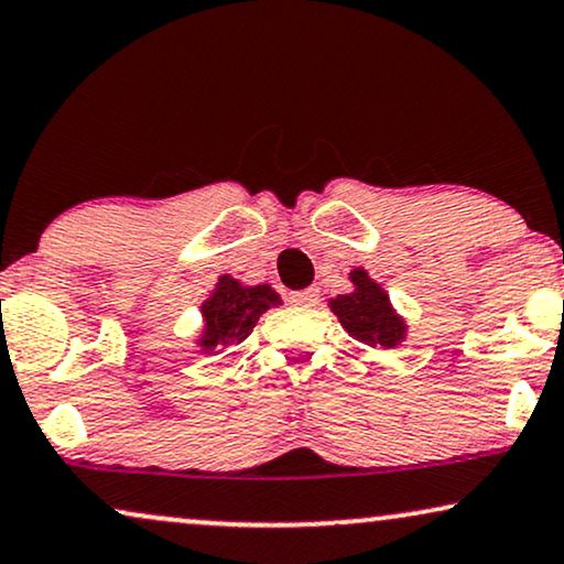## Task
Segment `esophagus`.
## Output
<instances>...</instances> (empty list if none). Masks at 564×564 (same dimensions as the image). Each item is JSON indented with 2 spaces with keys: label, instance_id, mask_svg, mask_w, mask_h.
Listing matches in <instances>:
<instances>
[{
  "label": "esophagus",
  "instance_id": "1",
  "mask_svg": "<svg viewBox=\"0 0 564 564\" xmlns=\"http://www.w3.org/2000/svg\"><path fill=\"white\" fill-rule=\"evenodd\" d=\"M290 300L295 305H303V307H313L318 305L321 300V292L315 288H307V290H297V292H290Z\"/></svg>",
  "mask_w": 564,
  "mask_h": 564
}]
</instances>
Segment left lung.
<instances>
[{"mask_svg": "<svg viewBox=\"0 0 564 564\" xmlns=\"http://www.w3.org/2000/svg\"><path fill=\"white\" fill-rule=\"evenodd\" d=\"M349 280L354 290L349 295H336L328 300L330 311L338 323L349 330V336L367 346H382V349H395L405 338V321L395 313L390 295L377 284L367 269H351Z\"/></svg>", "mask_w": 564, "mask_h": 564, "instance_id": "1", "label": "left lung"}]
</instances>
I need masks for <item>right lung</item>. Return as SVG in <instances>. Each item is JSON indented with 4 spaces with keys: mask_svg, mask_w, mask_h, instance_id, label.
Returning <instances> with one entry per match:
<instances>
[{
    "mask_svg": "<svg viewBox=\"0 0 564 564\" xmlns=\"http://www.w3.org/2000/svg\"><path fill=\"white\" fill-rule=\"evenodd\" d=\"M276 305H282V297L269 284H243L230 274L218 276L210 297L203 303L205 326L197 346L213 351L218 346L226 349L230 344H241L261 315Z\"/></svg>",
    "mask_w": 564,
    "mask_h": 564,
    "instance_id": "add662e5",
    "label": "right lung"
}]
</instances>
